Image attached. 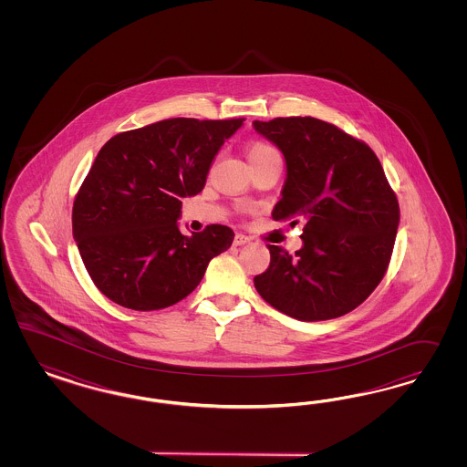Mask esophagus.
<instances>
[{
    "instance_id": "esophagus-1",
    "label": "esophagus",
    "mask_w": 467,
    "mask_h": 467,
    "mask_svg": "<svg viewBox=\"0 0 467 467\" xmlns=\"http://www.w3.org/2000/svg\"><path fill=\"white\" fill-rule=\"evenodd\" d=\"M250 238L248 236H244V234H241L238 233L236 236H234V246H243V244H248L250 243Z\"/></svg>"
}]
</instances>
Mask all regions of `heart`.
I'll list each match as a JSON object with an SVG mask.
<instances>
[{
	"mask_svg": "<svg viewBox=\"0 0 467 467\" xmlns=\"http://www.w3.org/2000/svg\"><path fill=\"white\" fill-rule=\"evenodd\" d=\"M277 150L269 145V143H265V141H254L248 149H246V156H248V161L250 162H254V161H260V159H264V157L272 156V154H275Z\"/></svg>",
	"mask_w": 467,
	"mask_h": 467,
	"instance_id": "b5f03b06",
	"label": "heart"
}]
</instances>
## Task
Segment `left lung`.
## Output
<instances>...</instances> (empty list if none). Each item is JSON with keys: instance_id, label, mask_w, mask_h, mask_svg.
Instances as JSON below:
<instances>
[{"instance_id": "8db88e82", "label": "left lung", "mask_w": 467, "mask_h": 467, "mask_svg": "<svg viewBox=\"0 0 467 467\" xmlns=\"http://www.w3.org/2000/svg\"><path fill=\"white\" fill-rule=\"evenodd\" d=\"M254 128L285 161L272 217L306 221L295 254L267 244L269 269L254 277V289L303 322L353 311L382 281L399 226V203L379 157L367 143L310 116L254 121Z\"/></svg>"}]
</instances>
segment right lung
Here are the masks:
<instances>
[{
  "mask_svg": "<svg viewBox=\"0 0 467 467\" xmlns=\"http://www.w3.org/2000/svg\"><path fill=\"white\" fill-rule=\"evenodd\" d=\"M241 119L172 118L106 141L73 203V238L104 296L131 310L171 306L197 287L226 252L233 229L213 224L184 236L182 202L205 186Z\"/></svg>",
  "mask_w": 467,
  "mask_h": 467,
  "instance_id": "add662e5",
  "label": "right lung"
}]
</instances>
